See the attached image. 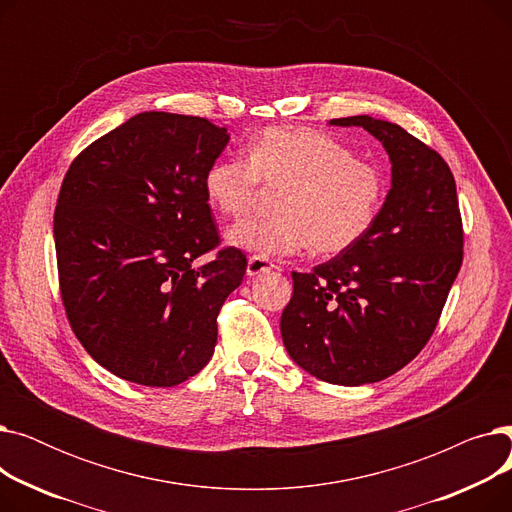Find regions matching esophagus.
Masks as SVG:
<instances>
[{"label":"esophagus","mask_w":512,"mask_h":512,"mask_svg":"<svg viewBox=\"0 0 512 512\" xmlns=\"http://www.w3.org/2000/svg\"><path fill=\"white\" fill-rule=\"evenodd\" d=\"M272 270H278V265L274 263V261H270V259H265V257H257V255H253L249 261H247V276H261V274H267V272H272Z\"/></svg>","instance_id":"obj_1"}]
</instances>
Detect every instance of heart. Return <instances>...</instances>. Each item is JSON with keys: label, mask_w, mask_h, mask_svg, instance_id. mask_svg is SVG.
Masks as SVG:
<instances>
[{"label": "heart", "mask_w": 512, "mask_h": 512, "mask_svg": "<svg viewBox=\"0 0 512 512\" xmlns=\"http://www.w3.org/2000/svg\"><path fill=\"white\" fill-rule=\"evenodd\" d=\"M261 182L280 186L274 215L232 226L226 242L257 257H282L313 249L340 255L353 249L382 211L388 176L380 164L326 132L272 126L251 139L247 157L213 159L203 174L209 205L226 218H242Z\"/></svg>", "instance_id": "obj_1"}]
</instances>
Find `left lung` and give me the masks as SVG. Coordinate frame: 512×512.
<instances>
[{"label": "left lung", "mask_w": 512, "mask_h": 512, "mask_svg": "<svg viewBox=\"0 0 512 512\" xmlns=\"http://www.w3.org/2000/svg\"><path fill=\"white\" fill-rule=\"evenodd\" d=\"M330 124L373 134L390 157L392 186L353 249L311 274L292 272L280 332L290 359L317 380L361 386L405 367L434 334L463 263V222L454 176L432 147L371 116Z\"/></svg>", "instance_id": "left-lung-1"}]
</instances>
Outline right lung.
<instances>
[{
	"label": "right lung",
	"instance_id": "add662e5",
	"mask_svg": "<svg viewBox=\"0 0 512 512\" xmlns=\"http://www.w3.org/2000/svg\"><path fill=\"white\" fill-rule=\"evenodd\" d=\"M230 141L205 118L143 112L66 172L53 213L60 292L85 351L126 382L193 378L218 342V313L247 257L220 245L203 174Z\"/></svg>",
	"mask_w": 512,
	"mask_h": 512
}]
</instances>
